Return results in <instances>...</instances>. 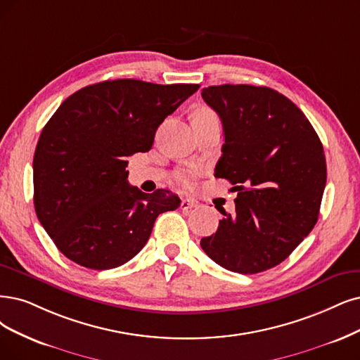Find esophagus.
I'll return each mask as SVG.
<instances>
[{"mask_svg":"<svg viewBox=\"0 0 360 360\" xmlns=\"http://www.w3.org/2000/svg\"><path fill=\"white\" fill-rule=\"evenodd\" d=\"M198 206H200V203H198L197 200H194V198H182V202H181V209H184V210L195 209Z\"/></svg>","mask_w":360,"mask_h":360,"instance_id":"34e87169","label":"esophagus"}]
</instances>
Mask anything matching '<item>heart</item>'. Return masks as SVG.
Instances as JSON below:
<instances>
[{
	"label": "heart",
	"mask_w": 360,
	"mask_h": 360,
	"mask_svg": "<svg viewBox=\"0 0 360 360\" xmlns=\"http://www.w3.org/2000/svg\"><path fill=\"white\" fill-rule=\"evenodd\" d=\"M214 117H217V115H215L214 112H212L210 110H207V108L198 110V111L194 114V118H214ZM178 179H179V182H181L182 185H185V187H191L193 182H194L193 173H179Z\"/></svg>",
	"instance_id": "1"
}]
</instances>
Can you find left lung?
<instances>
[{"label": "left lung", "mask_w": 360, "mask_h": 360, "mask_svg": "<svg viewBox=\"0 0 360 360\" xmlns=\"http://www.w3.org/2000/svg\"><path fill=\"white\" fill-rule=\"evenodd\" d=\"M222 122L215 176L237 191L236 212L200 246L221 267L255 274L285 261L313 230L326 185L323 145L298 106L264 86L202 90Z\"/></svg>", "instance_id": "8db88e82"}]
</instances>
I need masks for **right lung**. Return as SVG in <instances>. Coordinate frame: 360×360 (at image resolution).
<instances>
[{"label": "right lung", "mask_w": 360, "mask_h": 360, "mask_svg": "<svg viewBox=\"0 0 360 360\" xmlns=\"http://www.w3.org/2000/svg\"><path fill=\"white\" fill-rule=\"evenodd\" d=\"M198 84L112 79L66 98L34 154V206L53 243L78 265L115 269L148 242L154 222L181 200L129 185L127 157L151 150L165 118Z\"/></svg>", "instance_id": "1"}]
</instances>
